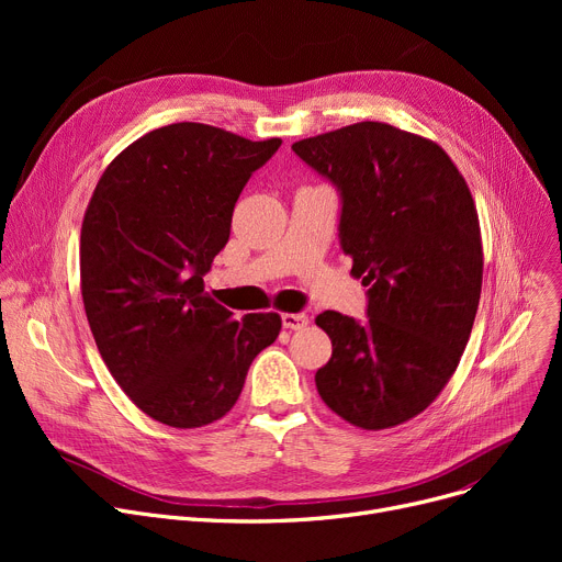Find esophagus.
<instances>
[{
    "label": "esophagus",
    "mask_w": 562,
    "mask_h": 562,
    "mask_svg": "<svg viewBox=\"0 0 562 562\" xmlns=\"http://www.w3.org/2000/svg\"><path fill=\"white\" fill-rule=\"evenodd\" d=\"M310 323V316L307 314H282V326L289 328V330H303L307 328Z\"/></svg>",
    "instance_id": "esophagus-1"
}]
</instances>
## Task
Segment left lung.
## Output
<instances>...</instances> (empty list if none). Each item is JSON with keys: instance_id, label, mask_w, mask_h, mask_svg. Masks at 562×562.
<instances>
[{"instance_id": "left-lung-1", "label": "left lung", "mask_w": 562, "mask_h": 562, "mask_svg": "<svg viewBox=\"0 0 562 562\" xmlns=\"http://www.w3.org/2000/svg\"><path fill=\"white\" fill-rule=\"evenodd\" d=\"M341 193V250L369 286V318L323 312L333 358L314 375L335 415L394 428L456 373L481 301L474 198L441 147L387 123H356L291 145Z\"/></svg>"}]
</instances>
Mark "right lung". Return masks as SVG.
Listing matches in <instances>:
<instances>
[{"label": "right lung", "instance_id": "1", "mask_svg": "<svg viewBox=\"0 0 562 562\" xmlns=\"http://www.w3.org/2000/svg\"><path fill=\"white\" fill-rule=\"evenodd\" d=\"M280 145L202 123L166 125L106 166L86 206L88 326L117 385L155 422L200 428L225 417L252 360L280 335V314L236 321L202 280L250 175Z\"/></svg>", "mask_w": 562, "mask_h": 562}]
</instances>
